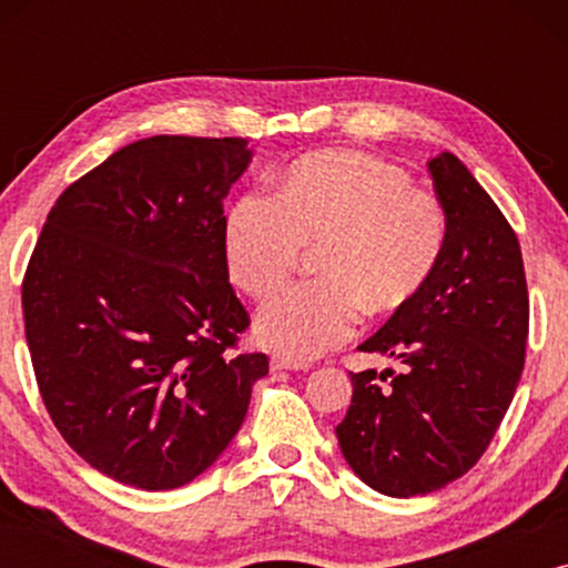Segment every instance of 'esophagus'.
Segmentation results:
<instances>
[{
	"label": "esophagus",
	"mask_w": 568,
	"mask_h": 568,
	"mask_svg": "<svg viewBox=\"0 0 568 568\" xmlns=\"http://www.w3.org/2000/svg\"><path fill=\"white\" fill-rule=\"evenodd\" d=\"M310 364L307 362H297V359H290V356H271V369L274 372H282V369H290V372H300V369H307Z\"/></svg>",
	"instance_id": "34e87169"
}]
</instances>
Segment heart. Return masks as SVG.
Wrapping results in <instances>:
<instances>
[{
  "instance_id": "heart-1",
  "label": "heart",
  "mask_w": 568,
  "mask_h": 568,
  "mask_svg": "<svg viewBox=\"0 0 568 568\" xmlns=\"http://www.w3.org/2000/svg\"><path fill=\"white\" fill-rule=\"evenodd\" d=\"M447 247V214L406 170L372 154H302L278 175L276 196L247 193L224 227L230 278L266 300L317 251L321 278L292 286L261 310L258 338L310 359L352 336L369 315H393L422 297Z\"/></svg>"
}]
</instances>
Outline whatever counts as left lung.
I'll use <instances>...</instances> for the list:
<instances>
[{
	"label": "left lung",
	"instance_id": "obj_1",
	"mask_svg": "<svg viewBox=\"0 0 568 568\" xmlns=\"http://www.w3.org/2000/svg\"><path fill=\"white\" fill-rule=\"evenodd\" d=\"M447 247L422 297L393 313L362 352L400 369L352 372L336 426L356 476L387 496L453 484L491 445L523 377L530 300L519 240L455 154L429 162Z\"/></svg>",
	"mask_w": 568,
	"mask_h": 568
}]
</instances>
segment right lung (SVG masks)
I'll use <instances>...</instances> for the list:
<instances>
[{"label":"right lung","instance_id":"add662e5","mask_svg":"<svg viewBox=\"0 0 568 568\" xmlns=\"http://www.w3.org/2000/svg\"><path fill=\"white\" fill-rule=\"evenodd\" d=\"M243 136L121 146L51 206L22 276L38 393L67 445L121 484L204 473L243 424L268 356L230 284L224 196Z\"/></svg>","mask_w":568,"mask_h":568}]
</instances>
